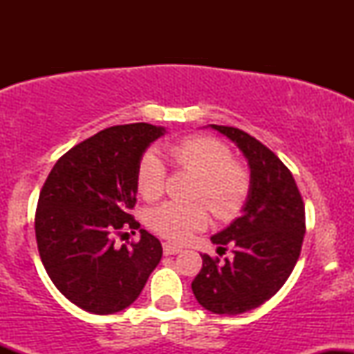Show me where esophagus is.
Here are the masks:
<instances>
[{
  "label": "esophagus",
  "instance_id": "obj_1",
  "mask_svg": "<svg viewBox=\"0 0 354 354\" xmlns=\"http://www.w3.org/2000/svg\"><path fill=\"white\" fill-rule=\"evenodd\" d=\"M163 251H165V254L166 256H171V254H176V253H180V248H176V246H173V245H169V243H163Z\"/></svg>",
  "mask_w": 354,
  "mask_h": 354
}]
</instances>
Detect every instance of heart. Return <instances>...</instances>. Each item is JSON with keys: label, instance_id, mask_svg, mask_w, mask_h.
Listing matches in <instances>:
<instances>
[{"label": "heart", "instance_id": "b5f03b06", "mask_svg": "<svg viewBox=\"0 0 354 354\" xmlns=\"http://www.w3.org/2000/svg\"><path fill=\"white\" fill-rule=\"evenodd\" d=\"M169 156L178 168L198 176L193 198H200L219 218H228L241 208L250 181L245 169L234 163L231 149L211 136H189L169 146ZM166 168L154 151H146L136 168V189L146 201L163 194ZM208 209L203 203L169 201L148 213V226L169 241L185 243L194 231L208 225Z\"/></svg>", "mask_w": 354, "mask_h": 354}]
</instances>
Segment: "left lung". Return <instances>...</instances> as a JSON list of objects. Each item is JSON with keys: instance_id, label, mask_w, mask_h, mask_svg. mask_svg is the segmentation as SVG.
Instances as JSON below:
<instances>
[{"instance_id": "1", "label": "left lung", "mask_w": 354, "mask_h": 354, "mask_svg": "<svg viewBox=\"0 0 354 354\" xmlns=\"http://www.w3.org/2000/svg\"><path fill=\"white\" fill-rule=\"evenodd\" d=\"M241 149L250 165V191L243 214L211 241L233 246V259L201 254L191 283L194 298L216 315H241L281 290L301 253L304 203L290 169L253 136L233 126L209 124Z\"/></svg>"}]
</instances>
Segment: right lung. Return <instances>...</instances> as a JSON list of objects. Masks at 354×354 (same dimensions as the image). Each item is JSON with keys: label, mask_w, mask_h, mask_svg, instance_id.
<instances>
[{"label": "right lung", "mask_w": 354, "mask_h": 354, "mask_svg": "<svg viewBox=\"0 0 354 354\" xmlns=\"http://www.w3.org/2000/svg\"><path fill=\"white\" fill-rule=\"evenodd\" d=\"M165 133L148 123L111 126L64 153L44 181L35 216L38 251L55 286L81 310H124L160 263L163 248L146 230L131 245H115V234L140 228L129 213L136 168Z\"/></svg>", "instance_id": "add662e5"}]
</instances>
